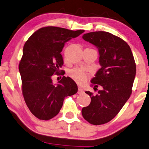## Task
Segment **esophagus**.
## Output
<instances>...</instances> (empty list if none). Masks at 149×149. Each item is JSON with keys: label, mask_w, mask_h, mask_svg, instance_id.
Here are the masks:
<instances>
[{"label": "esophagus", "mask_w": 149, "mask_h": 149, "mask_svg": "<svg viewBox=\"0 0 149 149\" xmlns=\"http://www.w3.org/2000/svg\"><path fill=\"white\" fill-rule=\"evenodd\" d=\"M83 93H84L83 90H82V89L81 88H79V89H78V92H77V93H78V94H82Z\"/></svg>", "instance_id": "obj_1"}]
</instances>
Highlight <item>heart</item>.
<instances>
[{"mask_svg":"<svg viewBox=\"0 0 149 149\" xmlns=\"http://www.w3.org/2000/svg\"><path fill=\"white\" fill-rule=\"evenodd\" d=\"M68 74L71 79L79 84H83L85 83L89 76L88 73L79 68H75L74 69L71 70L68 73Z\"/></svg>","mask_w":149,"mask_h":149,"instance_id":"b5f03b06","label":"heart"}]
</instances>
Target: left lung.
Listing matches in <instances>:
<instances>
[{
  "mask_svg": "<svg viewBox=\"0 0 149 149\" xmlns=\"http://www.w3.org/2000/svg\"><path fill=\"white\" fill-rule=\"evenodd\" d=\"M84 40L98 48L101 68L91 80V86L102 90L97 95L90 91L91 102L83 107L84 119L94 125L107 123L116 116L129 99L136 74V64L129 45L113 34L96 31L82 36Z\"/></svg>",
  "mask_w": 149,
  "mask_h": 149,
  "instance_id": "obj_1",
  "label": "left lung"
}]
</instances>
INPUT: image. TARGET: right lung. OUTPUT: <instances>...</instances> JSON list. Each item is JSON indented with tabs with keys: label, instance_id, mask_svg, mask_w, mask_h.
I'll return each instance as SVG.
<instances>
[{
	"label": "right lung",
	"instance_id": "obj_1",
	"mask_svg": "<svg viewBox=\"0 0 149 149\" xmlns=\"http://www.w3.org/2000/svg\"><path fill=\"white\" fill-rule=\"evenodd\" d=\"M84 32L45 26L35 32L25 42L19 65L22 92L28 108L38 119L54 117L65 98L77 93V84L70 77L63 76L55 85L52 77L65 74L60 70L64 63L61 52L65 43Z\"/></svg>",
	"mask_w": 149,
	"mask_h": 149
}]
</instances>
